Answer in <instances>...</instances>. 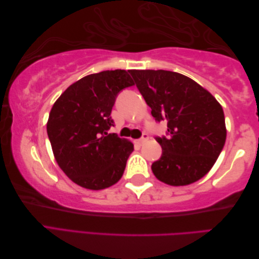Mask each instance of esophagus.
Instances as JSON below:
<instances>
[{"label": "esophagus", "mask_w": 259, "mask_h": 259, "mask_svg": "<svg viewBox=\"0 0 259 259\" xmlns=\"http://www.w3.org/2000/svg\"><path fill=\"white\" fill-rule=\"evenodd\" d=\"M148 139H149V136H148L147 134H144V135H142V137H141L140 139L137 140V144H138V145H142V144H144V142H146Z\"/></svg>", "instance_id": "34e87169"}]
</instances>
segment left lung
I'll return each mask as SVG.
<instances>
[{
  "label": "left lung",
  "instance_id": "obj_1",
  "mask_svg": "<svg viewBox=\"0 0 259 259\" xmlns=\"http://www.w3.org/2000/svg\"><path fill=\"white\" fill-rule=\"evenodd\" d=\"M156 121L167 120V137H156L162 155L151 164L156 178L170 186L201 179L226 141L221 104L196 81L172 71L130 70Z\"/></svg>",
  "mask_w": 259,
  "mask_h": 259
}]
</instances>
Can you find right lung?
Wrapping results in <instances>:
<instances>
[{"label":"right lung","instance_id":"1","mask_svg":"<svg viewBox=\"0 0 259 259\" xmlns=\"http://www.w3.org/2000/svg\"><path fill=\"white\" fill-rule=\"evenodd\" d=\"M134 84L125 70L102 71L74 82L53 104L49 140L60 168L76 185L100 190L122 177L134 145L108 130L114 125L115 99Z\"/></svg>","mask_w":259,"mask_h":259}]
</instances>
